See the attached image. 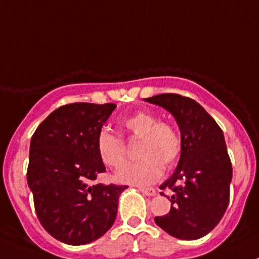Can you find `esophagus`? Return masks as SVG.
I'll use <instances>...</instances> for the list:
<instances>
[{"instance_id":"1","label":"esophagus","mask_w":259,"mask_h":259,"mask_svg":"<svg viewBox=\"0 0 259 259\" xmlns=\"http://www.w3.org/2000/svg\"><path fill=\"white\" fill-rule=\"evenodd\" d=\"M139 190L143 194L148 195V197H154V195H156L155 189H153V188H139Z\"/></svg>"}]
</instances>
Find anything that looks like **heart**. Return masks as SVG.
Returning a JSON list of instances; mask_svg holds the SVG:
<instances>
[{"mask_svg": "<svg viewBox=\"0 0 259 259\" xmlns=\"http://www.w3.org/2000/svg\"><path fill=\"white\" fill-rule=\"evenodd\" d=\"M122 127L133 137L139 138V160L126 163L116 171L115 178L120 183L148 185L163 173V164L170 168L182 153V138L176 126L159 122L158 117L148 111H137L122 120ZM96 149L105 165L117 168L124 161L125 146L114 133L104 129L96 139Z\"/></svg>", "mask_w": 259, "mask_h": 259, "instance_id": "b5f03b06", "label": "heart"}]
</instances>
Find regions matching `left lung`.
Returning a JSON list of instances; mask_svg holds the SVG:
<instances>
[{"label": "left lung", "mask_w": 259, "mask_h": 259, "mask_svg": "<svg viewBox=\"0 0 259 259\" xmlns=\"http://www.w3.org/2000/svg\"><path fill=\"white\" fill-rule=\"evenodd\" d=\"M144 100L173 115L182 138L177 169L160 185V189L169 188L173 192L168 197L170 210L154 221L176 238H202L219 223L229 203L233 171L223 132L193 99L160 94Z\"/></svg>", "instance_id": "left-lung-1"}]
</instances>
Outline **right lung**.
I'll list each match as a JSON object with an SVG mask.
<instances>
[{
	"label": "right lung",
	"mask_w": 259,
	"mask_h": 259,
	"mask_svg": "<svg viewBox=\"0 0 259 259\" xmlns=\"http://www.w3.org/2000/svg\"><path fill=\"white\" fill-rule=\"evenodd\" d=\"M115 108V104L64 105L31 138L27 184L38 221L57 241L86 244L114 224L119 197L127 187L93 183L105 171L96 139Z\"/></svg>",
	"instance_id": "add662e5"
}]
</instances>
